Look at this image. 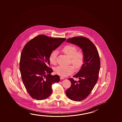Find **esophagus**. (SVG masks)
I'll return each mask as SVG.
<instances>
[{"mask_svg": "<svg viewBox=\"0 0 122 122\" xmlns=\"http://www.w3.org/2000/svg\"><path fill=\"white\" fill-rule=\"evenodd\" d=\"M60 79L61 80H63V79H65L64 77H63V76H61L60 77Z\"/></svg>", "mask_w": 122, "mask_h": 122, "instance_id": "1", "label": "esophagus"}]
</instances>
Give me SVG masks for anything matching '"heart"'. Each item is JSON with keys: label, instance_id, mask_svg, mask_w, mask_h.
<instances>
[{"label": "heart", "instance_id": "1", "mask_svg": "<svg viewBox=\"0 0 122 122\" xmlns=\"http://www.w3.org/2000/svg\"><path fill=\"white\" fill-rule=\"evenodd\" d=\"M62 52L70 58L71 62L76 69L81 67L84 59V53L81 49L76 50V46L68 45L62 48ZM58 51L56 50L52 51L49 56V60L51 64H55L56 61ZM56 74L62 76H66L74 71V68L71 65H60L54 69Z\"/></svg>", "mask_w": 122, "mask_h": 122}]
</instances>
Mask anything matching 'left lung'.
<instances>
[{
	"label": "left lung",
	"instance_id": "left-lung-1",
	"mask_svg": "<svg viewBox=\"0 0 122 122\" xmlns=\"http://www.w3.org/2000/svg\"><path fill=\"white\" fill-rule=\"evenodd\" d=\"M67 42L79 46L84 53L83 64L79 71L73 76L79 80L76 81L73 78L68 79L71 85L66 91L70 99L80 101L90 94L98 80L100 67V56L96 46L88 38L75 36L68 39Z\"/></svg>",
	"mask_w": 122,
	"mask_h": 122
}]
</instances>
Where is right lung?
<instances>
[{"label": "right lung", "instance_id": "obj_1", "mask_svg": "<svg viewBox=\"0 0 122 122\" xmlns=\"http://www.w3.org/2000/svg\"><path fill=\"white\" fill-rule=\"evenodd\" d=\"M43 34L28 42L20 56V70L24 86L33 99L42 100L52 93V85L60 82V76L51 75L49 56L53 51L66 40Z\"/></svg>", "mask_w": 122, "mask_h": 122}]
</instances>
